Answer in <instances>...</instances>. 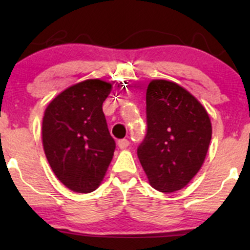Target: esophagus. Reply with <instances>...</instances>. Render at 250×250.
Listing matches in <instances>:
<instances>
[{"mask_svg": "<svg viewBox=\"0 0 250 250\" xmlns=\"http://www.w3.org/2000/svg\"><path fill=\"white\" fill-rule=\"evenodd\" d=\"M117 146H119L121 149H125L129 146V141L127 139H122V140H119V142H117Z\"/></svg>", "mask_w": 250, "mask_h": 250, "instance_id": "34e87169", "label": "esophagus"}]
</instances>
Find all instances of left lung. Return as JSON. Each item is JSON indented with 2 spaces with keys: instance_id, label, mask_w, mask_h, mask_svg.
<instances>
[{
  "instance_id": "8db88e82",
  "label": "left lung",
  "mask_w": 250,
  "mask_h": 250,
  "mask_svg": "<svg viewBox=\"0 0 250 250\" xmlns=\"http://www.w3.org/2000/svg\"><path fill=\"white\" fill-rule=\"evenodd\" d=\"M146 103L147 134L137 156L151 187L173 193L202 167L211 140L210 119L188 90L167 80L149 83Z\"/></svg>"
}]
</instances>
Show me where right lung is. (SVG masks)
<instances>
[{
	"mask_svg": "<svg viewBox=\"0 0 250 250\" xmlns=\"http://www.w3.org/2000/svg\"><path fill=\"white\" fill-rule=\"evenodd\" d=\"M110 90V83L85 80L63 90L44 111L45 156L57 179L76 193L95 190L114 156L116 145L102 110Z\"/></svg>",
	"mask_w": 250,
	"mask_h": 250,
	"instance_id": "obj_1",
	"label": "right lung"
}]
</instances>
